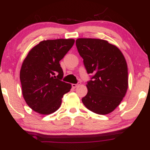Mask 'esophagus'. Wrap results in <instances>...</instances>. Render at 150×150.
<instances>
[{"label": "esophagus", "instance_id": "34e87169", "mask_svg": "<svg viewBox=\"0 0 150 150\" xmlns=\"http://www.w3.org/2000/svg\"><path fill=\"white\" fill-rule=\"evenodd\" d=\"M80 84H81V82H78L77 84H73V85H72V87H73V88H76V87H77L78 86L80 85Z\"/></svg>", "mask_w": 150, "mask_h": 150}]
</instances>
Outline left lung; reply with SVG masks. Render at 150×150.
<instances>
[{
	"mask_svg": "<svg viewBox=\"0 0 150 150\" xmlns=\"http://www.w3.org/2000/svg\"><path fill=\"white\" fill-rule=\"evenodd\" d=\"M76 46L87 74V94L82 99L92 112H112L125 97L128 89V67L121 51L107 41L81 38Z\"/></svg>",
	"mask_w": 150,
	"mask_h": 150,
	"instance_id": "8db88e82",
	"label": "left lung"
}]
</instances>
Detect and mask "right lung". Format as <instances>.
Returning a JSON list of instances; mask_svg holds the SVG:
<instances>
[{
	"mask_svg": "<svg viewBox=\"0 0 150 150\" xmlns=\"http://www.w3.org/2000/svg\"><path fill=\"white\" fill-rule=\"evenodd\" d=\"M75 40L42 41L32 48L24 60L20 82L24 99L36 112L47 115L61 105V99L71 89L62 81L63 71L59 61L73 47Z\"/></svg>",
	"mask_w": 150,
	"mask_h": 150,
	"instance_id": "1",
	"label": "right lung"
}]
</instances>
